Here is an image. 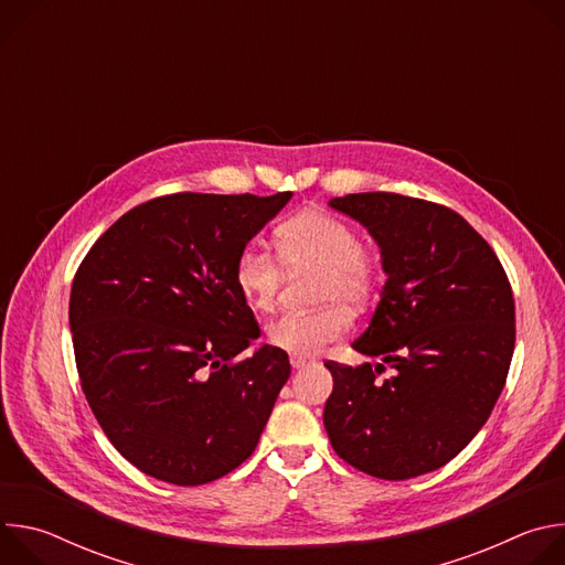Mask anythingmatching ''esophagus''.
I'll return each mask as SVG.
<instances>
[{"label":"esophagus","mask_w":565,"mask_h":565,"mask_svg":"<svg viewBox=\"0 0 565 565\" xmlns=\"http://www.w3.org/2000/svg\"><path fill=\"white\" fill-rule=\"evenodd\" d=\"M310 364H312V360H306V358H299V355H290V366L292 369H306Z\"/></svg>","instance_id":"esophagus-1"}]
</instances>
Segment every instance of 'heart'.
<instances>
[{
	"label": "heart",
	"mask_w": 565,
	"mask_h": 565,
	"mask_svg": "<svg viewBox=\"0 0 565 565\" xmlns=\"http://www.w3.org/2000/svg\"><path fill=\"white\" fill-rule=\"evenodd\" d=\"M275 248L290 270H317L315 299L327 306L284 312L270 321L268 342L290 355L312 358L349 331V310L371 301L377 286L375 257L347 221L321 210L284 221L275 232ZM281 279V264L268 250L250 246L234 262V284L253 310L275 306Z\"/></svg>",
	"instance_id": "b5f03b06"
}]
</instances>
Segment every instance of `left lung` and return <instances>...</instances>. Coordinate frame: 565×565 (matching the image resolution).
<instances>
[{
  "instance_id": "1",
  "label": "left lung",
  "mask_w": 565,
  "mask_h": 565,
  "mask_svg": "<svg viewBox=\"0 0 565 565\" xmlns=\"http://www.w3.org/2000/svg\"><path fill=\"white\" fill-rule=\"evenodd\" d=\"M329 205L369 230L386 281L353 342L382 362H327V434L342 460L375 478L434 471L488 423L505 386L516 335L508 275L488 241L445 205L391 192ZM384 363L396 373L380 383Z\"/></svg>"
}]
</instances>
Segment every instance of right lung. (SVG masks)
<instances>
[{
  "mask_svg": "<svg viewBox=\"0 0 565 565\" xmlns=\"http://www.w3.org/2000/svg\"><path fill=\"white\" fill-rule=\"evenodd\" d=\"M290 196L151 199L79 264L68 301L79 382L111 445L147 476L194 488L255 451L290 362L270 344L234 362L262 335L234 262Z\"/></svg>",
  "mask_w": 565,
  "mask_h": 565,
  "instance_id": "1",
  "label": "right lung"
}]
</instances>
